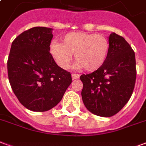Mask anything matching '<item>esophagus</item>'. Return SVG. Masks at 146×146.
Listing matches in <instances>:
<instances>
[{"instance_id": "34e87169", "label": "esophagus", "mask_w": 146, "mask_h": 146, "mask_svg": "<svg viewBox=\"0 0 146 146\" xmlns=\"http://www.w3.org/2000/svg\"><path fill=\"white\" fill-rule=\"evenodd\" d=\"M80 78V75L79 74H76V73H72V79L73 80H76Z\"/></svg>"}]
</instances>
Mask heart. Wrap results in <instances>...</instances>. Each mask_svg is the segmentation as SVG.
<instances>
[{
    "label": "heart",
    "instance_id": "obj_1",
    "mask_svg": "<svg viewBox=\"0 0 146 146\" xmlns=\"http://www.w3.org/2000/svg\"><path fill=\"white\" fill-rule=\"evenodd\" d=\"M110 49V41L106 36L81 32L67 33L62 44L52 42L49 46L50 54L62 69H68L74 54L76 66L88 72L95 71L104 65Z\"/></svg>",
    "mask_w": 146,
    "mask_h": 146
}]
</instances>
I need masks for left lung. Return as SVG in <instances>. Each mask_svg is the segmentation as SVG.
I'll list each match as a JSON object with an SVG mask.
<instances>
[{
	"instance_id": "8db88e82",
	"label": "left lung",
	"mask_w": 146,
	"mask_h": 146,
	"mask_svg": "<svg viewBox=\"0 0 146 146\" xmlns=\"http://www.w3.org/2000/svg\"><path fill=\"white\" fill-rule=\"evenodd\" d=\"M109 41L110 52L104 65L80 76L84 104L93 114L105 117L122 110L131 96L136 80V61L131 47L115 33L110 34Z\"/></svg>"
}]
</instances>
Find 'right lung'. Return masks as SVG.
I'll list each match as a JSON object with an SVG mask.
<instances>
[{
  "label": "right lung",
  "mask_w": 146,
  "mask_h": 146,
  "mask_svg": "<svg viewBox=\"0 0 146 146\" xmlns=\"http://www.w3.org/2000/svg\"><path fill=\"white\" fill-rule=\"evenodd\" d=\"M51 30L33 27L11 44L7 62L9 83L21 104L31 111L54 107L72 82L70 72L58 66L49 52Z\"/></svg>",
  "instance_id": "add662e5"
}]
</instances>
